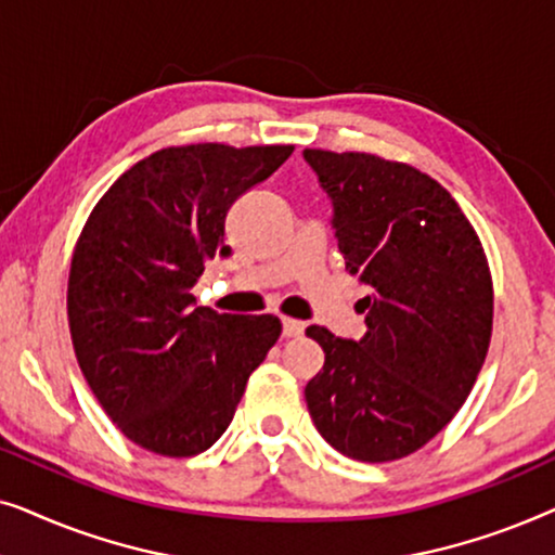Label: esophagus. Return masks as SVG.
I'll return each instance as SVG.
<instances>
[{
  "mask_svg": "<svg viewBox=\"0 0 555 555\" xmlns=\"http://www.w3.org/2000/svg\"><path fill=\"white\" fill-rule=\"evenodd\" d=\"M306 331V323L295 321V318H283V333L287 338H298Z\"/></svg>",
  "mask_w": 555,
  "mask_h": 555,
  "instance_id": "1",
  "label": "esophagus"
}]
</instances>
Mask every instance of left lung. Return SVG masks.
I'll return each instance as SVG.
<instances>
[{
	"instance_id": "left-lung-1",
	"label": "left lung",
	"mask_w": 555,
	"mask_h": 555,
	"mask_svg": "<svg viewBox=\"0 0 555 555\" xmlns=\"http://www.w3.org/2000/svg\"><path fill=\"white\" fill-rule=\"evenodd\" d=\"M302 158L333 204L348 275L371 287L361 340L306 331L325 353L308 412L346 457H406L450 424L488 356V257L452 194L414 166L321 149Z\"/></svg>"
}]
</instances>
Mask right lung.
I'll list each match as a JSON object with an SVG mask.
<instances>
[{"instance_id": "add662e5", "label": "right lung", "mask_w": 555, "mask_h": 555, "mask_svg": "<svg viewBox=\"0 0 555 555\" xmlns=\"http://www.w3.org/2000/svg\"><path fill=\"white\" fill-rule=\"evenodd\" d=\"M293 146L162 149L90 211L73 253L67 321L82 376L143 450L192 457L230 427L247 378L280 338L275 315L196 306L204 264L230 257L227 211Z\"/></svg>"}]
</instances>
